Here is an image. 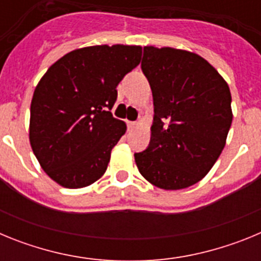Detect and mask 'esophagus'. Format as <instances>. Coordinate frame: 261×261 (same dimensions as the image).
I'll use <instances>...</instances> for the list:
<instances>
[{
  "instance_id": "obj_1",
  "label": "esophagus",
  "mask_w": 261,
  "mask_h": 261,
  "mask_svg": "<svg viewBox=\"0 0 261 261\" xmlns=\"http://www.w3.org/2000/svg\"><path fill=\"white\" fill-rule=\"evenodd\" d=\"M136 125H137V123H136V121H128L129 128H135Z\"/></svg>"
}]
</instances>
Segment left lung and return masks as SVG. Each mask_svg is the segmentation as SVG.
Masks as SVG:
<instances>
[{
  "label": "left lung",
  "instance_id": "1",
  "mask_svg": "<svg viewBox=\"0 0 261 261\" xmlns=\"http://www.w3.org/2000/svg\"><path fill=\"white\" fill-rule=\"evenodd\" d=\"M154 121L149 146L135 153L138 171L162 190L200 181L225 147L232 121L231 94L201 56L175 48L144 47Z\"/></svg>",
  "mask_w": 261,
  "mask_h": 261
}]
</instances>
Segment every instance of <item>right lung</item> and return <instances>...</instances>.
<instances>
[{
    "label": "right lung",
    "mask_w": 261,
    "mask_h": 261,
    "mask_svg": "<svg viewBox=\"0 0 261 261\" xmlns=\"http://www.w3.org/2000/svg\"><path fill=\"white\" fill-rule=\"evenodd\" d=\"M137 45H94L68 53L34 91L30 142L41 168L66 188L93 184L125 133L112 116L117 85L140 64Z\"/></svg>",
    "instance_id": "add662e5"
}]
</instances>
